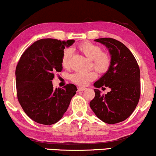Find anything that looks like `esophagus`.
<instances>
[{
    "label": "esophagus",
    "mask_w": 156,
    "mask_h": 156,
    "mask_svg": "<svg viewBox=\"0 0 156 156\" xmlns=\"http://www.w3.org/2000/svg\"><path fill=\"white\" fill-rule=\"evenodd\" d=\"M86 90V87H79L77 88V90L78 91H83Z\"/></svg>",
    "instance_id": "esophagus-1"
}]
</instances>
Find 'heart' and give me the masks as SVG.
I'll use <instances>...</instances> for the list:
<instances>
[{
	"instance_id": "heart-1",
	"label": "heart",
	"mask_w": 156,
	"mask_h": 156,
	"mask_svg": "<svg viewBox=\"0 0 156 156\" xmlns=\"http://www.w3.org/2000/svg\"><path fill=\"white\" fill-rule=\"evenodd\" d=\"M78 49L86 57L92 60L91 66L94 67L98 72L103 74L107 72L109 69L111 64L110 57L107 52H102L101 47L100 46L91 42L85 41L79 44ZM71 55L72 51L71 49H66L63 51L61 57V63L64 68L68 69L70 67ZM96 76V72L93 70L76 71L71 75L70 80L76 85L83 86L94 80Z\"/></svg>"
}]
</instances>
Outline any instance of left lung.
Returning <instances> with one entry per match:
<instances>
[{
  "label": "left lung",
  "instance_id": "8db88e82",
  "mask_svg": "<svg viewBox=\"0 0 156 156\" xmlns=\"http://www.w3.org/2000/svg\"><path fill=\"white\" fill-rule=\"evenodd\" d=\"M95 41L103 44L111 55V64L106 74L94 83L97 88L108 87L111 91L101 95L94 89L90 107L100 120L108 124L125 120L136 109L140 98V70L136 58L126 46L112 38Z\"/></svg>",
  "mask_w": 156,
  "mask_h": 156
}]
</instances>
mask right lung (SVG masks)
<instances>
[{
	"label": "right lung",
	"instance_id": "1",
	"mask_svg": "<svg viewBox=\"0 0 156 156\" xmlns=\"http://www.w3.org/2000/svg\"><path fill=\"white\" fill-rule=\"evenodd\" d=\"M74 40L43 38L23 53L16 67V96L27 116L43 125L59 121L77 90L73 84L53 89L52 80L63 70L61 57Z\"/></svg>",
	"mask_w": 156,
	"mask_h": 156
}]
</instances>
